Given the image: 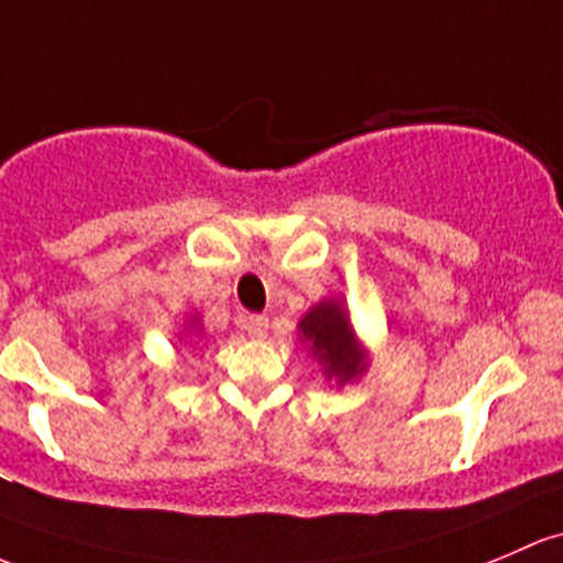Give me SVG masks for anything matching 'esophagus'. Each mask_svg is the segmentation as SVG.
I'll return each instance as SVG.
<instances>
[{
    "label": "esophagus",
    "mask_w": 563,
    "mask_h": 563,
    "mask_svg": "<svg viewBox=\"0 0 563 563\" xmlns=\"http://www.w3.org/2000/svg\"><path fill=\"white\" fill-rule=\"evenodd\" d=\"M242 329H245L253 340H264L266 331H269V318L247 316V318H242Z\"/></svg>",
    "instance_id": "1"
}]
</instances>
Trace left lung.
<instances>
[{"mask_svg": "<svg viewBox=\"0 0 563 563\" xmlns=\"http://www.w3.org/2000/svg\"><path fill=\"white\" fill-rule=\"evenodd\" d=\"M299 340L323 366L327 380H334L336 386L358 380L369 364V356L353 331L351 312L340 299H323L310 307L299 321Z\"/></svg>", "mask_w": 563, "mask_h": 563, "instance_id": "obj_1", "label": "left lung"}]
</instances>
